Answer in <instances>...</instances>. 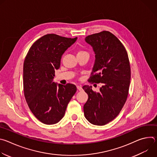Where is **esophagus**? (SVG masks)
I'll list each match as a JSON object with an SVG mask.
<instances>
[{
	"instance_id": "esophagus-1",
	"label": "esophagus",
	"mask_w": 157,
	"mask_h": 157,
	"mask_svg": "<svg viewBox=\"0 0 157 157\" xmlns=\"http://www.w3.org/2000/svg\"><path fill=\"white\" fill-rule=\"evenodd\" d=\"M77 89H78L79 91H80L82 90V88L81 86H80V85H78V86H77Z\"/></svg>"
}]
</instances>
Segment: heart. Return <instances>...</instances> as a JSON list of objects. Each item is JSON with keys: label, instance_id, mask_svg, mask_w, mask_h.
<instances>
[{"label": "heart", "instance_id": "1", "mask_svg": "<svg viewBox=\"0 0 157 157\" xmlns=\"http://www.w3.org/2000/svg\"><path fill=\"white\" fill-rule=\"evenodd\" d=\"M80 53H87H87L86 52H84V51H79V52L78 53V54H80Z\"/></svg>", "mask_w": 157, "mask_h": 157}]
</instances>
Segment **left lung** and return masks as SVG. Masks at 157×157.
Wrapping results in <instances>:
<instances>
[{
	"instance_id": "obj_1",
	"label": "left lung",
	"mask_w": 157,
	"mask_h": 157,
	"mask_svg": "<svg viewBox=\"0 0 157 157\" xmlns=\"http://www.w3.org/2000/svg\"><path fill=\"white\" fill-rule=\"evenodd\" d=\"M85 41L95 54L89 80L102 86L99 93L94 92L92 86L82 87L88 94L84 114L92 124L104 125L118 116L127 100L131 76L129 59L122 43L110 32L89 35Z\"/></svg>"
}]
</instances>
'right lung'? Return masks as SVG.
<instances>
[{"mask_svg": "<svg viewBox=\"0 0 157 157\" xmlns=\"http://www.w3.org/2000/svg\"><path fill=\"white\" fill-rule=\"evenodd\" d=\"M55 34L37 40L29 49L24 63V91L27 104L41 122L52 125L64 116L69 102L76 92L72 84L53 81L64 52L76 41Z\"/></svg>", "mask_w": 157, "mask_h": 157, "instance_id": "add662e5", "label": "right lung"}]
</instances>
